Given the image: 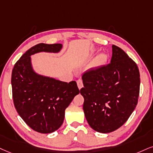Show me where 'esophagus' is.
<instances>
[{"label":"esophagus","mask_w":153,"mask_h":153,"mask_svg":"<svg viewBox=\"0 0 153 153\" xmlns=\"http://www.w3.org/2000/svg\"><path fill=\"white\" fill-rule=\"evenodd\" d=\"M76 83H77V86H78L79 89H81V88L83 87L82 80V79H78L76 81Z\"/></svg>","instance_id":"34e87169"}]
</instances>
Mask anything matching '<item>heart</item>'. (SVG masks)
I'll use <instances>...</instances> for the list:
<instances>
[{
    "label": "heart",
    "instance_id": "obj_1",
    "mask_svg": "<svg viewBox=\"0 0 153 153\" xmlns=\"http://www.w3.org/2000/svg\"><path fill=\"white\" fill-rule=\"evenodd\" d=\"M97 52V50L95 49L91 51V55H94ZM108 61V55L105 53H101L94 58L93 61L91 62V67L92 69H98L103 66H104Z\"/></svg>",
    "mask_w": 153,
    "mask_h": 153
}]
</instances>
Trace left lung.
Listing matches in <instances>:
<instances>
[{
    "label": "left lung",
    "instance_id": "left-lung-1",
    "mask_svg": "<svg viewBox=\"0 0 153 153\" xmlns=\"http://www.w3.org/2000/svg\"><path fill=\"white\" fill-rule=\"evenodd\" d=\"M83 110L94 131L108 133L127 121L137 103L140 72L128 55L112 45L111 63L92 69L82 75Z\"/></svg>",
    "mask_w": 153,
    "mask_h": 153
}]
</instances>
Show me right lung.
Returning a JSON list of instances; mask_svg holds the SVG:
<instances>
[{"label": "right lung", "mask_w": 153, "mask_h": 153, "mask_svg": "<svg viewBox=\"0 0 153 153\" xmlns=\"http://www.w3.org/2000/svg\"><path fill=\"white\" fill-rule=\"evenodd\" d=\"M62 49V44L35 45L22 54L12 71L13 99L17 112L28 126L40 133L59 128L65 109L79 90L74 81L64 82L37 73L30 56L39 52L58 53Z\"/></svg>", "instance_id": "add662e5"}]
</instances>
